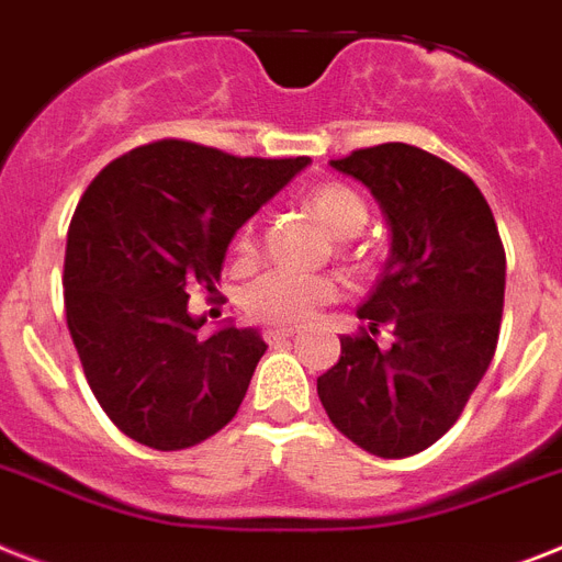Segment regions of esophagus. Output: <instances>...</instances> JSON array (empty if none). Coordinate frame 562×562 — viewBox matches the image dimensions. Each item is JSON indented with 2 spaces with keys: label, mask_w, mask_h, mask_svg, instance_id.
I'll return each instance as SVG.
<instances>
[{
  "label": "esophagus",
  "mask_w": 562,
  "mask_h": 562,
  "mask_svg": "<svg viewBox=\"0 0 562 562\" xmlns=\"http://www.w3.org/2000/svg\"><path fill=\"white\" fill-rule=\"evenodd\" d=\"M295 336V327H278V324H270L267 330H263V338L270 341V345H278V341H286V338Z\"/></svg>",
  "instance_id": "34e87169"
}]
</instances>
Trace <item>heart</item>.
<instances>
[{
    "label": "heart",
    "instance_id": "1",
    "mask_svg": "<svg viewBox=\"0 0 562 562\" xmlns=\"http://www.w3.org/2000/svg\"><path fill=\"white\" fill-rule=\"evenodd\" d=\"M307 203L313 209V215L338 238H350L368 224V206L345 183H324V187L313 189ZM238 252L244 258L255 252L252 224L240 229ZM336 295L338 286L333 278L304 276V272L292 270H270L255 278L252 284L247 286L244 307L252 318L263 324L295 327V324H304L307 318H313L318 307H324Z\"/></svg>",
    "mask_w": 562,
    "mask_h": 562
}]
</instances>
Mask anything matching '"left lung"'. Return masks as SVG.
<instances>
[{
    "mask_svg": "<svg viewBox=\"0 0 562 562\" xmlns=\"http://www.w3.org/2000/svg\"><path fill=\"white\" fill-rule=\"evenodd\" d=\"M333 169L370 189L391 226V255L356 313L361 330L318 375V398L350 442L384 459L414 457L451 430L497 350L505 249L488 201L442 157L407 143L356 148Z\"/></svg>",
    "mask_w": 562,
    "mask_h": 562,
    "instance_id": "obj_1",
    "label": "left lung"
}]
</instances>
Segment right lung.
<instances>
[{"mask_svg":"<svg viewBox=\"0 0 562 562\" xmlns=\"http://www.w3.org/2000/svg\"><path fill=\"white\" fill-rule=\"evenodd\" d=\"M307 164L157 140L91 180L65 244V322L125 437L183 451L238 414L267 345L232 324L203 338L189 292H217L235 232Z\"/></svg>","mask_w":562,"mask_h":562,"instance_id":"obj_1","label":"right lung"}]
</instances>
